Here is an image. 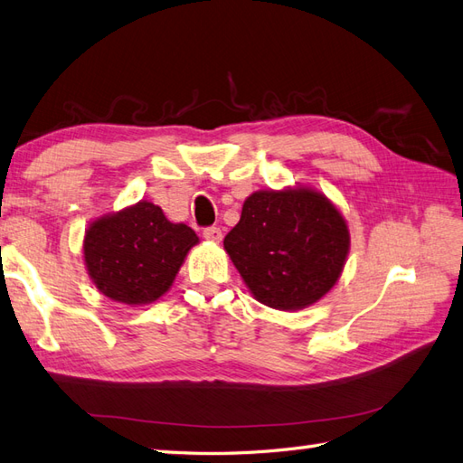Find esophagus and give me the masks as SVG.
Here are the masks:
<instances>
[{
    "instance_id": "1",
    "label": "esophagus",
    "mask_w": 463,
    "mask_h": 463,
    "mask_svg": "<svg viewBox=\"0 0 463 463\" xmlns=\"http://www.w3.org/2000/svg\"><path fill=\"white\" fill-rule=\"evenodd\" d=\"M203 235L206 237L208 241H216V243H220V241H222V237H223V233H222V230H220L218 226H210V228H206V230L203 232Z\"/></svg>"
}]
</instances>
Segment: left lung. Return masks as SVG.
I'll list each match as a JSON object with an SVG mask.
<instances>
[{
	"label": "left lung",
	"instance_id": "left-lung-1",
	"mask_svg": "<svg viewBox=\"0 0 463 463\" xmlns=\"http://www.w3.org/2000/svg\"><path fill=\"white\" fill-rule=\"evenodd\" d=\"M348 245L345 218L311 189L253 193L223 240L251 294L284 311L311 306L333 288Z\"/></svg>",
	"mask_w": 463,
	"mask_h": 463
}]
</instances>
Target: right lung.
Returning a JSON list of instances; mask_svg holds the SVG:
<instances>
[{"instance_id": "right-lung-1", "label": "right lung", "mask_w": 463, "mask_h": 463, "mask_svg": "<svg viewBox=\"0 0 463 463\" xmlns=\"http://www.w3.org/2000/svg\"><path fill=\"white\" fill-rule=\"evenodd\" d=\"M198 243L184 223H171L164 210L138 203L103 216L85 233L83 255L95 286L120 304H152L164 296Z\"/></svg>"}]
</instances>
